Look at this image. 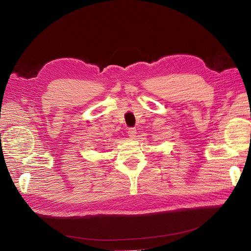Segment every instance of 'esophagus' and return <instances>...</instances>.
<instances>
[{
    "label": "esophagus",
    "mask_w": 251,
    "mask_h": 251,
    "mask_svg": "<svg viewBox=\"0 0 251 251\" xmlns=\"http://www.w3.org/2000/svg\"><path fill=\"white\" fill-rule=\"evenodd\" d=\"M136 134H137V131H136L135 127H130L127 130V135L130 136L131 138H135L136 137Z\"/></svg>",
    "instance_id": "1"
}]
</instances>
